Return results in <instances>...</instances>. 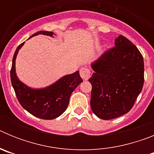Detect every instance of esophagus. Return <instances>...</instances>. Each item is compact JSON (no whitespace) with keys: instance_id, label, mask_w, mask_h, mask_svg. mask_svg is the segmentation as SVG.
I'll return each instance as SVG.
<instances>
[{"instance_id":"obj_1","label":"esophagus","mask_w":154,"mask_h":154,"mask_svg":"<svg viewBox=\"0 0 154 154\" xmlns=\"http://www.w3.org/2000/svg\"><path fill=\"white\" fill-rule=\"evenodd\" d=\"M80 75L84 80H87L90 76V70L85 67L81 68V69H80Z\"/></svg>"}]
</instances>
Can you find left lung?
<instances>
[{"label":"left lung","instance_id":"1","mask_svg":"<svg viewBox=\"0 0 154 154\" xmlns=\"http://www.w3.org/2000/svg\"><path fill=\"white\" fill-rule=\"evenodd\" d=\"M115 45L91 63V108L105 120L127 113L144 82L143 58L138 48L123 35L116 38Z\"/></svg>","mask_w":154,"mask_h":154}]
</instances>
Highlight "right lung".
I'll return each instance as SVG.
<instances>
[{
	"label": "right lung",
	"instance_id": "obj_1",
	"mask_svg": "<svg viewBox=\"0 0 154 154\" xmlns=\"http://www.w3.org/2000/svg\"><path fill=\"white\" fill-rule=\"evenodd\" d=\"M44 35L54 38L51 31H41L34 34L31 38ZM24 42L17 48L12 60L11 80L16 96L21 106L28 112L43 119H54L65 112L68 107L69 99L75 88L82 82L79 72L65 75L55 82L45 88L35 89L28 86L19 79L16 73L15 61L17 53Z\"/></svg>",
	"mask_w": 154,
	"mask_h": 154
}]
</instances>
